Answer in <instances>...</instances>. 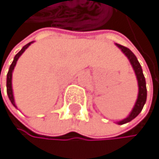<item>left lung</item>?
<instances>
[{
	"instance_id": "obj_1",
	"label": "left lung",
	"mask_w": 159,
	"mask_h": 159,
	"mask_svg": "<svg viewBox=\"0 0 159 159\" xmlns=\"http://www.w3.org/2000/svg\"><path fill=\"white\" fill-rule=\"evenodd\" d=\"M117 46L120 48L122 51H123V53L127 57H128V59L130 60L133 68H134L135 73H136L137 79H138V84H139L138 99H137L136 104H135L134 108H133L131 114L126 119L118 122L119 125H123V124H126V123H128V122L132 121L133 119H135L137 116L141 113V111L143 110V107L144 105V103H146V101H147V86H146V79H144V75L143 74L142 67H141L140 63H139L137 57L134 55V53H133L129 49V48H127L125 46H122L120 44H117Z\"/></svg>"
}]
</instances>
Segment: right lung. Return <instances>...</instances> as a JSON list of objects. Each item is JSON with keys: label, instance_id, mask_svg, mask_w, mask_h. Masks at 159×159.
<instances>
[{"label": "right lung", "instance_id": "obj_1", "mask_svg": "<svg viewBox=\"0 0 159 159\" xmlns=\"http://www.w3.org/2000/svg\"><path fill=\"white\" fill-rule=\"evenodd\" d=\"M32 43V42H29L28 44H26L25 46H23L22 47V49L19 51L16 55L15 56V59H13V61H12V63H11V67H10V70H8V72H7V96H8V98H10V100H11V102L12 103V105L13 106H16V104H15V99H13V94H12V89H11V75H12V70H13V69H15V67H16V62H17V60H18V58L20 57V55L21 54L25 51V49ZM0 89H1V84H0Z\"/></svg>", "mask_w": 159, "mask_h": 159}]
</instances>
